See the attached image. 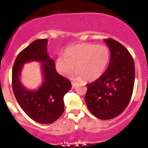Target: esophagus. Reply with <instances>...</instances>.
Here are the masks:
<instances>
[{
    "mask_svg": "<svg viewBox=\"0 0 148 148\" xmlns=\"http://www.w3.org/2000/svg\"><path fill=\"white\" fill-rule=\"evenodd\" d=\"M78 84L76 82H75V81H72V88H75V86H76V85H77Z\"/></svg>",
    "mask_w": 148,
    "mask_h": 148,
    "instance_id": "obj_1",
    "label": "esophagus"
}]
</instances>
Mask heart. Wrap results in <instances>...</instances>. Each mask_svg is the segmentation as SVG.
Wrapping results in <instances>:
<instances>
[{
    "instance_id": "heart-1",
    "label": "heart",
    "mask_w": 148,
    "mask_h": 148,
    "mask_svg": "<svg viewBox=\"0 0 148 148\" xmlns=\"http://www.w3.org/2000/svg\"><path fill=\"white\" fill-rule=\"evenodd\" d=\"M111 51L105 45L81 43L67 47L64 55H59L55 60L58 74L69 75L76 65V76L87 81H93L103 74L109 63Z\"/></svg>"
}]
</instances>
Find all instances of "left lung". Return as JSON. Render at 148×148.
<instances>
[{"mask_svg": "<svg viewBox=\"0 0 148 148\" xmlns=\"http://www.w3.org/2000/svg\"><path fill=\"white\" fill-rule=\"evenodd\" d=\"M111 59L99 79L86 85L85 100L96 118L110 120L118 116L130 103L135 80L134 61L129 51L113 39H105Z\"/></svg>", "mask_w": 148, "mask_h": 148, "instance_id": "obj_1", "label": "left lung"}]
</instances>
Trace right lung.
Wrapping results in <instances>:
<instances>
[{
    "mask_svg": "<svg viewBox=\"0 0 148 148\" xmlns=\"http://www.w3.org/2000/svg\"><path fill=\"white\" fill-rule=\"evenodd\" d=\"M47 39L37 40L18 53L14 61L12 86L16 101L32 120L51 124L63 113L64 95L72 88L71 82L57 73L55 62L47 52ZM42 62L44 81L37 91H28L19 79L23 64L30 61Z\"/></svg>",
    "mask_w": 148,
    "mask_h": 148,
    "instance_id": "right-lung-1",
    "label": "right lung"
}]
</instances>
